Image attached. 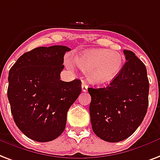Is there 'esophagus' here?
<instances>
[{
	"mask_svg": "<svg viewBox=\"0 0 160 160\" xmlns=\"http://www.w3.org/2000/svg\"><path fill=\"white\" fill-rule=\"evenodd\" d=\"M81 88H82L83 92H86L88 90V85H86V83L85 81H82V85H81Z\"/></svg>",
	"mask_w": 160,
	"mask_h": 160,
	"instance_id": "1",
	"label": "esophagus"
}]
</instances>
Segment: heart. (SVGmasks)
<instances>
[{"mask_svg":"<svg viewBox=\"0 0 160 160\" xmlns=\"http://www.w3.org/2000/svg\"><path fill=\"white\" fill-rule=\"evenodd\" d=\"M75 63L87 74L90 82L102 85L112 81L118 76L123 66L124 57L118 51L91 49L76 57Z\"/></svg>","mask_w":160,"mask_h":160,"instance_id":"heart-1","label":"heart"}]
</instances>
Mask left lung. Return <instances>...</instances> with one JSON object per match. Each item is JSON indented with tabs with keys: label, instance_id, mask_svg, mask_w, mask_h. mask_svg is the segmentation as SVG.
<instances>
[{
	"label": "left lung",
	"instance_id": "left-lung-1",
	"mask_svg": "<svg viewBox=\"0 0 160 160\" xmlns=\"http://www.w3.org/2000/svg\"><path fill=\"white\" fill-rule=\"evenodd\" d=\"M127 62L104 88H88L91 126L97 137L117 142L130 137L144 118L149 83L144 64L133 52L123 50Z\"/></svg>",
	"mask_w": 160,
	"mask_h": 160
}]
</instances>
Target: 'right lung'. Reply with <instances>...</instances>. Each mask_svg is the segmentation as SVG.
<instances>
[{
	"label": "right lung",
	"instance_id": "right-lung-1",
	"mask_svg": "<svg viewBox=\"0 0 160 160\" xmlns=\"http://www.w3.org/2000/svg\"><path fill=\"white\" fill-rule=\"evenodd\" d=\"M66 46L38 47L23 53L11 68L7 97L18 128L37 142L60 135L67 112L81 92V81L60 80Z\"/></svg>",
	"mask_w": 160,
	"mask_h": 160
}]
</instances>
